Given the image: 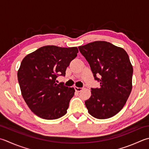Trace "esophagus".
I'll return each instance as SVG.
<instances>
[{"label": "esophagus", "instance_id": "esophagus-1", "mask_svg": "<svg viewBox=\"0 0 149 149\" xmlns=\"http://www.w3.org/2000/svg\"><path fill=\"white\" fill-rule=\"evenodd\" d=\"M82 90H83V88H79V87H77V86L75 87V91H76V92H81Z\"/></svg>", "mask_w": 149, "mask_h": 149}]
</instances>
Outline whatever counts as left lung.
I'll list each match as a JSON object with an SVG mask.
<instances>
[{"instance_id": "1", "label": "left lung", "mask_w": 149, "mask_h": 149, "mask_svg": "<svg viewBox=\"0 0 149 149\" xmlns=\"http://www.w3.org/2000/svg\"><path fill=\"white\" fill-rule=\"evenodd\" d=\"M78 48L95 79L100 82V88H92L91 96L85 101L88 113L100 119L113 117L123 109L132 91L133 67L129 55L123 48L103 40Z\"/></svg>"}]
</instances>
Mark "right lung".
Wrapping results in <instances>:
<instances>
[{"instance_id":"add662e5","label":"right lung","mask_w":149,"mask_h":149,"mask_svg":"<svg viewBox=\"0 0 149 149\" xmlns=\"http://www.w3.org/2000/svg\"><path fill=\"white\" fill-rule=\"evenodd\" d=\"M77 47L45 46L22 59L17 77L22 97L35 114L45 119L65 115L75 89L55 82L78 53Z\"/></svg>"}]
</instances>
